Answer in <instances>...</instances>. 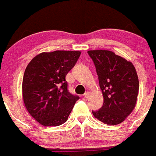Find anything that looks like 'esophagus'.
I'll return each mask as SVG.
<instances>
[{
	"label": "esophagus",
	"instance_id": "1",
	"mask_svg": "<svg viewBox=\"0 0 156 156\" xmlns=\"http://www.w3.org/2000/svg\"><path fill=\"white\" fill-rule=\"evenodd\" d=\"M89 95H90V93L88 92V91H87V92H85V94H84V96H85V98H89Z\"/></svg>",
	"mask_w": 156,
	"mask_h": 156
}]
</instances>
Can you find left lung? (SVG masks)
Listing matches in <instances>:
<instances>
[{
    "label": "left lung",
    "instance_id": "1",
    "mask_svg": "<svg viewBox=\"0 0 156 156\" xmlns=\"http://www.w3.org/2000/svg\"><path fill=\"white\" fill-rule=\"evenodd\" d=\"M88 54L95 66L99 86L104 98L94 118L108 126L122 123L135 108L139 82L133 64L114 52L91 50Z\"/></svg>",
    "mask_w": 156,
    "mask_h": 156
}]
</instances>
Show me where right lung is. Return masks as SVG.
<instances>
[{
    "instance_id": "add662e5",
    "label": "right lung",
    "mask_w": 156,
    "mask_h": 156,
    "mask_svg": "<svg viewBox=\"0 0 156 156\" xmlns=\"http://www.w3.org/2000/svg\"><path fill=\"white\" fill-rule=\"evenodd\" d=\"M80 55L79 51L42 52L27 65L22 81L23 100L29 114L42 126L65 123L79 99L68 91L65 77Z\"/></svg>"
}]
</instances>
